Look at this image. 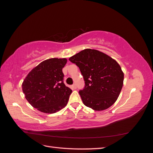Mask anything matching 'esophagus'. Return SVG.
<instances>
[{
	"instance_id": "34e87169",
	"label": "esophagus",
	"mask_w": 153,
	"mask_h": 153,
	"mask_svg": "<svg viewBox=\"0 0 153 153\" xmlns=\"http://www.w3.org/2000/svg\"><path fill=\"white\" fill-rule=\"evenodd\" d=\"M71 88L73 89H75L76 88V84H73L72 85H71Z\"/></svg>"
}]
</instances>
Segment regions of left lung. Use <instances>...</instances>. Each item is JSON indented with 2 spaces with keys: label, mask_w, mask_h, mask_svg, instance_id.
<instances>
[{
  "label": "left lung",
  "mask_w": 153,
  "mask_h": 153,
  "mask_svg": "<svg viewBox=\"0 0 153 153\" xmlns=\"http://www.w3.org/2000/svg\"><path fill=\"white\" fill-rule=\"evenodd\" d=\"M69 60L76 64L84 77L85 87L79 94L86 106L101 111L116 101L123 85L124 73L115 60L89 48L82 50Z\"/></svg>",
  "instance_id": "8db88e82"
}]
</instances>
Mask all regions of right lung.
<instances>
[{
  "label": "right lung",
  "instance_id": "right-lung-1",
  "mask_svg": "<svg viewBox=\"0 0 153 153\" xmlns=\"http://www.w3.org/2000/svg\"><path fill=\"white\" fill-rule=\"evenodd\" d=\"M65 58H52L33 68L22 83V91L29 103L40 112L53 114L68 104L71 89L64 84L62 68Z\"/></svg>",
  "mask_w": 153,
  "mask_h": 153
}]
</instances>
